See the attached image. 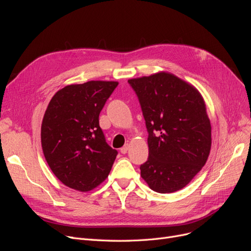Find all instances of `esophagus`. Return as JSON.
I'll return each instance as SVG.
<instances>
[{
  "label": "esophagus",
  "instance_id": "1",
  "mask_svg": "<svg viewBox=\"0 0 251 251\" xmlns=\"http://www.w3.org/2000/svg\"><path fill=\"white\" fill-rule=\"evenodd\" d=\"M127 151H128V144H126L125 147H123V148L120 149V153L121 154H126Z\"/></svg>",
  "mask_w": 251,
  "mask_h": 251
}]
</instances>
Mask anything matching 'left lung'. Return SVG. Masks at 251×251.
Instances as JSON below:
<instances>
[{
    "label": "left lung",
    "instance_id": "1",
    "mask_svg": "<svg viewBox=\"0 0 251 251\" xmlns=\"http://www.w3.org/2000/svg\"><path fill=\"white\" fill-rule=\"evenodd\" d=\"M127 82L138 97L149 133L141 177L157 193L177 192L201 171L210 151L211 126L203 97L168 72Z\"/></svg>",
    "mask_w": 251,
    "mask_h": 251
}]
</instances>
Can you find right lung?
<instances>
[{
  "instance_id": "1",
  "label": "right lung",
  "mask_w": 251,
  "mask_h": 251,
  "mask_svg": "<svg viewBox=\"0 0 251 251\" xmlns=\"http://www.w3.org/2000/svg\"><path fill=\"white\" fill-rule=\"evenodd\" d=\"M117 81L91 80L60 89L51 98L41 128L43 153L66 186L89 192L109 176L117 151L105 141L100 114Z\"/></svg>"
}]
</instances>
